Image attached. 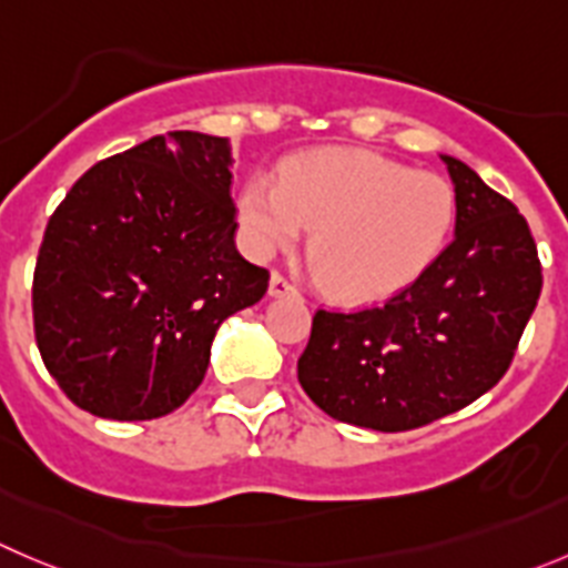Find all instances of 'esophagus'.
<instances>
[{
    "label": "esophagus",
    "mask_w": 568,
    "mask_h": 568,
    "mask_svg": "<svg viewBox=\"0 0 568 568\" xmlns=\"http://www.w3.org/2000/svg\"><path fill=\"white\" fill-rule=\"evenodd\" d=\"M270 295H273V298H281V295H298V287H295L287 275L273 273L270 275Z\"/></svg>",
    "instance_id": "1"
}]
</instances>
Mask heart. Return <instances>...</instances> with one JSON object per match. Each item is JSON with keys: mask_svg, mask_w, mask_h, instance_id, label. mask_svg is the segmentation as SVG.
I'll return each instance as SVG.
<instances>
[{"mask_svg": "<svg viewBox=\"0 0 568 568\" xmlns=\"http://www.w3.org/2000/svg\"><path fill=\"white\" fill-rule=\"evenodd\" d=\"M240 223L258 256L293 251L312 231V267L328 293L376 304L435 262L455 223V197L432 172L332 148L290 161L281 183L253 175L240 194Z\"/></svg>", "mask_w": 568, "mask_h": 568, "instance_id": "heart-1", "label": "heart"}]
</instances>
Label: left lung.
Here are the masks:
<instances>
[{"instance_id": "left-lung-1", "label": "left lung", "mask_w": 568, "mask_h": 568, "mask_svg": "<svg viewBox=\"0 0 568 568\" xmlns=\"http://www.w3.org/2000/svg\"><path fill=\"white\" fill-rule=\"evenodd\" d=\"M440 159L455 183V240L385 304L312 317L298 382L343 424L407 432L477 402L510 368L541 295L527 220L471 166Z\"/></svg>"}]
</instances>
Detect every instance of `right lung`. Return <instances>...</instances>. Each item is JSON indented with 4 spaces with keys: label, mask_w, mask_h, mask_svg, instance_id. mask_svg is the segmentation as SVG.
<instances>
[{
    "label": "right lung",
    "mask_w": 568,
    "mask_h": 568,
    "mask_svg": "<svg viewBox=\"0 0 568 568\" xmlns=\"http://www.w3.org/2000/svg\"><path fill=\"white\" fill-rule=\"evenodd\" d=\"M229 139L153 136L91 166L50 217L32 275L47 371L85 413L150 420L200 387L220 323L267 293L236 251Z\"/></svg>",
    "instance_id": "right-lung-1"
}]
</instances>
